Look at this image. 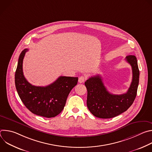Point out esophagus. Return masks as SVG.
Wrapping results in <instances>:
<instances>
[{"label":"esophagus","mask_w":152,"mask_h":152,"mask_svg":"<svg viewBox=\"0 0 152 152\" xmlns=\"http://www.w3.org/2000/svg\"><path fill=\"white\" fill-rule=\"evenodd\" d=\"M85 80V77L83 76H81L79 77V79H78V82L79 83H83Z\"/></svg>","instance_id":"obj_1"}]
</instances>
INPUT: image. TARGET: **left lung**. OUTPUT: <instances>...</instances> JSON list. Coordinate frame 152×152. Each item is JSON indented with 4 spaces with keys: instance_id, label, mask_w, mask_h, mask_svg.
I'll return each mask as SVG.
<instances>
[{
    "instance_id": "8db88e82",
    "label": "left lung",
    "mask_w": 152,
    "mask_h": 152,
    "mask_svg": "<svg viewBox=\"0 0 152 152\" xmlns=\"http://www.w3.org/2000/svg\"><path fill=\"white\" fill-rule=\"evenodd\" d=\"M126 60L132 69V80L126 93L120 95L111 94L99 75L91 77L85 82L87 89L86 104L89 111L95 117L100 118H113L127 111L132 104L137 96L140 71L135 56H127Z\"/></svg>"
}]
</instances>
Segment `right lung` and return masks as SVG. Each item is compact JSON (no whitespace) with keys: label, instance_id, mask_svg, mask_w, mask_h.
<instances>
[{"label":"right lung","instance_id":"add662e5","mask_svg":"<svg viewBox=\"0 0 152 152\" xmlns=\"http://www.w3.org/2000/svg\"><path fill=\"white\" fill-rule=\"evenodd\" d=\"M28 49L20 53L15 73V84L18 94L25 106L33 114L46 118L58 115L63 110L67 97L77 85L78 77L60 76L46 86L32 85L23 72V61Z\"/></svg>","mask_w":152,"mask_h":152}]
</instances>
